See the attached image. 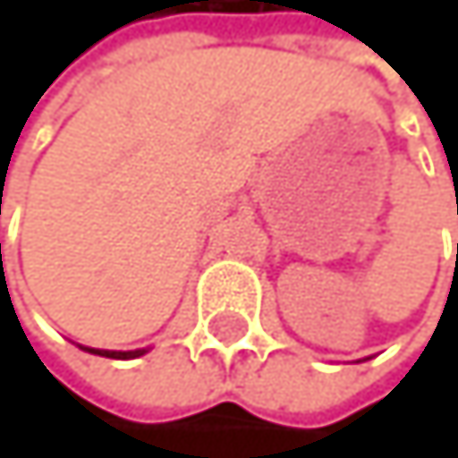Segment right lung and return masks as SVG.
Masks as SVG:
<instances>
[{
    "label": "right lung",
    "instance_id": "obj_1",
    "mask_svg": "<svg viewBox=\"0 0 458 458\" xmlns=\"http://www.w3.org/2000/svg\"><path fill=\"white\" fill-rule=\"evenodd\" d=\"M90 354H98V357H112V360H134V357H142L148 354V349H134V352H109V349H90V346H79Z\"/></svg>",
    "mask_w": 458,
    "mask_h": 458
}]
</instances>
